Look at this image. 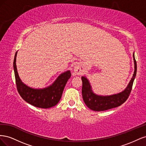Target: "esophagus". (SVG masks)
<instances>
[{
    "label": "esophagus",
    "mask_w": 146,
    "mask_h": 146,
    "mask_svg": "<svg viewBox=\"0 0 146 146\" xmlns=\"http://www.w3.org/2000/svg\"><path fill=\"white\" fill-rule=\"evenodd\" d=\"M74 72L76 75H81L83 73L82 70L79 66H76L74 68Z\"/></svg>",
    "instance_id": "obj_1"
}]
</instances>
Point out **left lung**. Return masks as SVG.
Listing matches in <instances>:
<instances>
[{
  "instance_id": "1",
  "label": "left lung",
  "mask_w": 146,
  "mask_h": 146,
  "mask_svg": "<svg viewBox=\"0 0 146 146\" xmlns=\"http://www.w3.org/2000/svg\"><path fill=\"white\" fill-rule=\"evenodd\" d=\"M133 56L135 62V72L133 76L125 90L120 93L108 96L96 95L92 92L88 79L85 77H82L83 83L82 90L83 99L88 108L96 111H105V110L117 107L127 100L132 90V86L136 77L137 70L136 61L134 54Z\"/></svg>"
}]
</instances>
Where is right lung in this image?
<instances>
[{
	"label": "right lung",
	"mask_w": 146,
	"mask_h": 146,
	"mask_svg": "<svg viewBox=\"0 0 146 146\" xmlns=\"http://www.w3.org/2000/svg\"><path fill=\"white\" fill-rule=\"evenodd\" d=\"M16 55L17 52L13 61V68L17 90L21 98L29 104L38 108H48L54 107L61 99L66 84L71 76V73L68 70L61 74L52 85L44 89H33L25 85L21 80L16 65Z\"/></svg>",
	"instance_id": "add662e5"
}]
</instances>
